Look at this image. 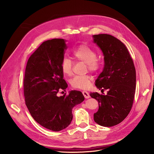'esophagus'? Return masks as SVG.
<instances>
[{"instance_id": "34e87169", "label": "esophagus", "mask_w": 154, "mask_h": 154, "mask_svg": "<svg viewBox=\"0 0 154 154\" xmlns=\"http://www.w3.org/2000/svg\"><path fill=\"white\" fill-rule=\"evenodd\" d=\"M82 94H83V95H84V97H85V99L90 98L89 94H88V92H87L86 91H83V92H82Z\"/></svg>"}]
</instances>
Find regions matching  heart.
<instances>
[{
	"label": "heart",
	"instance_id": "heart-1",
	"mask_svg": "<svg viewBox=\"0 0 154 154\" xmlns=\"http://www.w3.org/2000/svg\"><path fill=\"white\" fill-rule=\"evenodd\" d=\"M72 57L75 61L83 62L85 63L86 70L94 73L100 72L103 67V60L101 57L91 46L85 44H80L72 51ZM62 74L66 76H70L73 72L72 62L68 58L64 57L60 63ZM93 77L91 75L76 76L70 81L72 88L75 89L85 90L90 87Z\"/></svg>",
	"mask_w": 154,
	"mask_h": 154
}]
</instances>
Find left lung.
Wrapping results in <instances>:
<instances>
[{"label": "left lung", "mask_w": 154, "mask_h": 154, "mask_svg": "<svg viewBox=\"0 0 154 154\" xmlns=\"http://www.w3.org/2000/svg\"><path fill=\"white\" fill-rule=\"evenodd\" d=\"M93 37L103 52L105 63L95 81V86L102 94H90L99 104L94 119L101 126H114L122 122L132 109L136 87L135 68L126 46L120 40L103 34ZM106 90L108 94L104 95Z\"/></svg>", "instance_id": "1"}]
</instances>
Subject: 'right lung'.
I'll use <instances>...</instances> for the list:
<instances>
[{"label":"right lung","mask_w":154,"mask_h":154,"mask_svg":"<svg viewBox=\"0 0 154 154\" xmlns=\"http://www.w3.org/2000/svg\"><path fill=\"white\" fill-rule=\"evenodd\" d=\"M67 48L63 38L42 42L29 57L23 79V95L30 115L42 127L52 131L66 128L73 118V107L84 100L82 93L72 91L59 97L67 87L60 63Z\"/></svg>","instance_id":"right-lung-1"}]
</instances>
